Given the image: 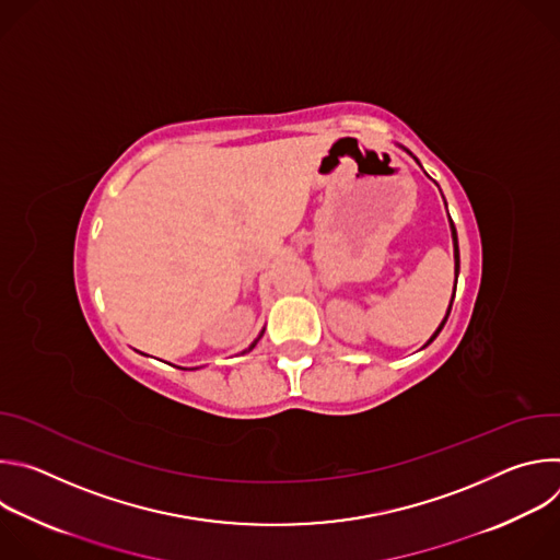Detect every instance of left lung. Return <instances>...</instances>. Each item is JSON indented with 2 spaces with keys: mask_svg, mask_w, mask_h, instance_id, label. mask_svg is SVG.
<instances>
[{
  "mask_svg": "<svg viewBox=\"0 0 560 560\" xmlns=\"http://www.w3.org/2000/svg\"><path fill=\"white\" fill-rule=\"evenodd\" d=\"M452 223V221H450ZM452 242H454V275H456V279H458V238H456V228H454V223H452ZM454 292H456V281H454ZM452 301H454V296H452ZM452 301H450V307H447V314H445V318L441 322V326L436 328V332L430 337V341L425 343V346H430L436 337H439V332L443 330V326H445V322H447V316H450V310H452Z\"/></svg>",
  "mask_w": 560,
  "mask_h": 560,
  "instance_id": "8db88e82",
  "label": "left lung"
}]
</instances>
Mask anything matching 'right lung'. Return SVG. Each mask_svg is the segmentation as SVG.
I'll list each match as a JSON object with an SVG mask.
<instances>
[{"label": "right lung", "instance_id": "obj_1", "mask_svg": "<svg viewBox=\"0 0 560 560\" xmlns=\"http://www.w3.org/2000/svg\"><path fill=\"white\" fill-rule=\"evenodd\" d=\"M261 335H264V332H261ZM261 335H259V339H261ZM259 339H255V343H253V346H250V348H248V350H253V348H255V346H257V341H259Z\"/></svg>", "mask_w": 560, "mask_h": 560}]
</instances>
